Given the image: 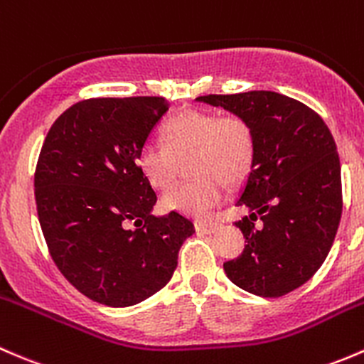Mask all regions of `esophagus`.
<instances>
[{
	"label": "esophagus",
	"mask_w": 364,
	"mask_h": 364,
	"mask_svg": "<svg viewBox=\"0 0 364 364\" xmlns=\"http://www.w3.org/2000/svg\"><path fill=\"white\" fill-rule=\"evenodd\" d=\"M220 228L219 223H213V220H196V231L203 235H212L215 233Z\"/></svg>",
	"instance_id": "34e87169"
}]
</instances>
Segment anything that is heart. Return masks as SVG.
Returning <instances> with one entry per match:
<instances>
[{
	"mask_svg": "<svg viewBox=\"0 0 364 364\" xmlns=\"http://www.w3.org/2000/svg\"><path fill=\"white\" fill-rule=\"evenodd\" d=\"M161 145L147 144L138 152V168L156 189H168L177 178L178 161L189 159L193 182L171 189L163 207L191 217H205L224 200V183L238 186L250 173L256 157V134L237 114L187 110L168 119L159 129Z\"/></svg>",
	"mask_w": 364,
	"mask_h": 364,
	"instance_id": "1",
	"label": "heart"
}]
</instances>
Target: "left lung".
I'll return each instance as SVG.
<instances>
[{
  "instance_id": "1",
  "label": "left lung",
  "mask_w": 364,
  "mask_h": 364,
  "mask_svg": "<svg viewBox=\"0 0 364 364\" xmlns=\"http://www.w3.org/2000/svg\"><path fill=\"white\" fill-rule=\"evenodd\" d=\"M196 100L242 115L256 134V157L237 201L250 213L235 223L247 245L224 263L228 279L263 298L298 289L324 263L342 217L331 131L312 108L273 91Z\"/></svg>"
}]
</instances>
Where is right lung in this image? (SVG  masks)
Returning <instances> with one entry per match:
<instances>
[{"label":"right lung","instance_id":"1","mask_svg":"<svg viewBox=\"0 0 364 364\" xmlns=\"http://www.w3.org/2000/svg\"><path fill=\"white\" fill-rule=\"evenodd\" d=\"M168 101L91 98L48 129L35 171V200L48 252L75 289L108 306H131L163 289L194 224L152 215L157 196L138 152ZM141 225L129 230L127 224Z\"/></svg>","mask_w":364,"mask_h":364}]
</instances>
